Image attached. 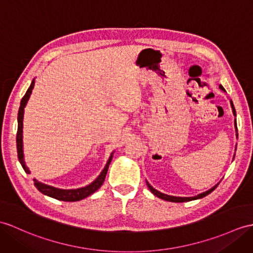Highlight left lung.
Masks as SVG:
<instances>
[{"instance_id":"left-lung-1","label":"left lung","mask_w":253,"mask_h":253,"mask_svg":"<svg viewBox=\"0 0 253 253\" xmlns=\"http://www.w3.org/2000/svg\"><path fill=\"white\" fill-rule=\"evenodd\" d=\"M220 87V89H222V90H224L225 91V89L224 88H223V86L222 85H220L219 86ZM231 105H232V110H233V114L236 116V111H235V108H234V104H233V102L231 101ZM235 128L237 129V124H236V120H235ZM237 131V130H236ZM236 136H238V134L236 133ZM146 184H148V186H149V189H150V191L154 194L155 196H157V197H160V198H162V199H164V201H168V202H172V203H184V202H190V201H195V199H198V198H203V197H205V196H207L208 194H210L211 192L212 191H214L215 190V187L219 185V183L216 184V185H214L213 187H211L210 190H208V191H206V192H204V193H202V194H198V195H196V196H194V197H177V196H170V195H167V194H164V193H161V192H158L157 190H155L153 186H152L149 182H146Z\"/></svg>"}]
</instances>
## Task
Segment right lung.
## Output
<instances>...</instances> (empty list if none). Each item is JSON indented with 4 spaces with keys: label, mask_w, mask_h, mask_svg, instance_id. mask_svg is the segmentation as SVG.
Instances as JSON below:
<instances>
[{
    "label": "right lung",
    "mask_w": 253,
    "mask_h": 253,
    "mask_svg": "<svg viewBox=\"0 0 253 253\" xmlns=\"http://www.w3.org/2000/svg\"><path fill=\"white\" fill-rule=\"evenodd\" d=\"M34 87V80L32 81V83L30 85V87L28 88V90L26 92V95L22 97L21 102H20V107H19V111H18V130H17V153H18V160L21 164V166L25 170L26 173H30L29 171L28 167L26 166L25 160H23V150H22V121H23V113H25V107L28 102L29 98L31 96L32 89ZM113 157V153L111 154L109 161L105 165L104 169L101 171V173L99 174V177L91 182L89 185H87L85 187H80V189H74V190H61V189H57V187L50 186L42 183V182H39L38 180L34 179V185L37 189L43 193L44 195H47L52 198H56L58 201H63V202H78L81 201V199H84L85 197L91 195V194L95 193L100 186L103 184L105 175H107L108 169H109V165L111 161H112Z\"/></svg>",
    "instance_id": "obj_1"
}]
</instances>
